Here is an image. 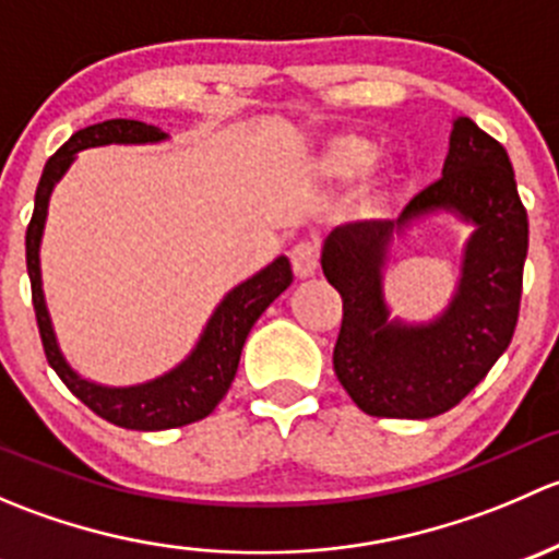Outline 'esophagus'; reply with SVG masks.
Masks as SVG:
<instances>
[{
	"instance_id": "34e87169",
	"label": "esophagus",
	"mask_w": 559,
	"mask_h": 559,
	"mask_svg": "<svg viewBox=\"0 0 559 559\" xmlns=\"http://www.w3.org/2000/svg\"><path fill=\"white\" fill-rule=\"evenodd\" d=\"M289 259H292V270H295L297 278H311L316 270H319V246L302 240V243H297L295 248H292Z\"/></svg>"
}]
</instances>
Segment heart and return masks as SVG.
<instances>
[{"label": "heart", "mask_w": 559, "mask_h": 559, "mask_svg": "<svg viewBox=\"0 0 559 559\" xmlns=\"http://www.w3.org/2000/svg\"><path fill=\"white\" fill-rule=\"evenodd\" d=\"M376 156V145L362 134H337V138L326 140L321 148L319 173L330 180H352L359 173L368 170V165ZM386 202V173H370L365 178L362 191H359V211L373 216L384 207Z\"/></svg>", "instance_id": "heart-1"}]
</instances>
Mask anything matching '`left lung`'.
<instances>
[{"label": "left lung", "instance_id": "8db88e82", "mask_svg": "<svg viewBox=\"0 0 559 559\" xmlns=\"http://www.w3.org/2000/svg\"><path fill=\"white\" fill-rule=\"evenodd\" d=\"M438 210L474 224L453 302L427 325L389 320L388 248L411 223ZM524 259L527 211L509 154L471 118H454L436 183L394 222L343 224L324 240L321 270L343 297L332 365L348 397L365 414L389 419H430L454 408L514 337Z\"/></svg>", "mask_w": 559, "mask_h": 559}]
</instances>
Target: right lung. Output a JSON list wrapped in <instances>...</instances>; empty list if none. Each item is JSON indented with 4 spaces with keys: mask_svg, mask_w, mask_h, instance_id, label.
I'll list each match as a JSON object with an SVG mask.
<instances>
[{
    "mask_svg": "<svg viewBox=\"0 0 559 559\" xmlns=\"http://www.w3.org/2000/svg\"><path fill=\"white\" fill-rule=\"evenodd\" d=\"M162 140H167V134L159 127L129 121V118H110V121L94 123V127L75 132L45 162L35 194V213H32V222L26 227V270H29L32 302H35L39 337H43L48 365L64 381L67 389L81 403H86L94 414L116 427L145 432L170 430V427L200 421L222 403L235 373H238L240 352H243L248 332L257 324L259 316L267 311L270 302L295 278L289 259L278 257L267 267L259 270L257 275L235 286L207 319L205 330H202L200 341L191 348L189 357L170 373L154 381H145L138 386H105L83 379L70 368L59 343H56L53 324H50L48 308H45L43 278H39V240H43L53 186L59 183L61 175L70 170L78 151L110 143H162Z\"/></svg>",
    "mask_w": 559,
    "mask_h": 559,
    "instance_id": "right-lung-1",
    "label": "right lung"
}]
</instances>
